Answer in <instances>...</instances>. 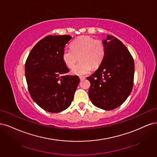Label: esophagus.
Returning a JSON list of instances; mask_svg holds the SVG:
<instances>
[{"label": "esophagus", "mask_w": 157, "mask_h": 157, "mask_svg": "<svg viewBox=\"0 0 157 157\" xmlns=\"http://www.w3.org/2000/svg\"><path fill=\"white\" fill-rule=\"evenodd\" d=\"M79 78L80 79V80H82L85 79V77H84V76H80V77H79Z\"/></svg>", "instance_id": "obj_1"}]
</instances>
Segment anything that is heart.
Instances as JSON below:
<instances>
[{
    "mask_svg": "<svg viewBox=\"0 0 157 157\" xmlns=\"http://www.w3.org/2000/svg\"><path fill=\"white\" fill-rule=\"evenodd\" d=\"M105 53V44L101 40L82 35L73 41L71 49H63L62 59L67 67L72 68L79 58L80 61L73 68L72 73L82 75L90 73L92 67L98 68L102 63Z\"/></svg>",
    "mask_w": 157,
    "mask_h": 157,
    "instance_id": "1",
    "label": "heart"
}]
</instances>
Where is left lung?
Wrapping results in <instances>:
<instances>
[{"mask_svg": "<svg viewBox=\"0 0 157 157\" xmlns=\"http://www.w3.org/2000/svg\"><path fill=\"white\" fill-rule=\"evenodd\" d=\"M106 53L102 63L87 77L90 82L88 95L95 106L113 110L129 96L134 77V62L130 52L116 37L108 35L103 41Z\"/></svg>", "mask_w": 157, "mask_h": 157, "instance_id": "1", "label": "left lung"}]
</instances>
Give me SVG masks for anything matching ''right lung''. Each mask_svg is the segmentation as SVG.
<instances>
[{"instance_id":"add662e5","label":"right lung","mask_w":157,"mask_h":157,"mask_svg":"<svg viewBox=\"0 0 157 157\" xmlns=\"http://www.w3.org/2000/svg\"><path fill=\"white\" fill-rule=\"evenodd\" d=\"M69 35H48L38 42L27 57L25 78L32 99L44 110L59 113L69 107L80 79L69 70L62 52Z\"/></svg>"}]
</instances>
